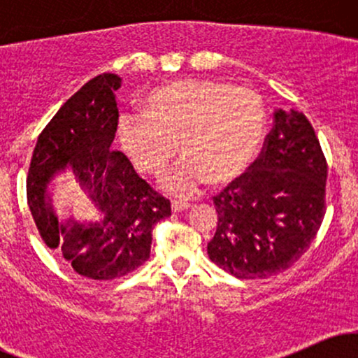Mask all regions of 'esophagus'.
<instances>
[{"label": "esophagus", "mask_w": 358, "mask_h": 358, "mask_svg": "<svg viewBox=\"0 0 358 358\" xmlns=\"http://www.w3.org/2000/svg\"><path fill=\"white\" fill-rule=\"evenodd\" d=\"M188 207H190V203L180 202V200H173V202H171V208H173V210H187Z\"/></svg>", "instance_id": "34e87169"}]
</instances>
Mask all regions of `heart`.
<instances>
[{"instance_id": "1", "label": "heart", "mask_w": 358, "mask_h": 358, "mask_svg": "<svg viewBox=\"0 0 358 358\" xmlns=\"http://www.w3.org/2000/svg\"><path fill=\"white\" fill-rule=\"evenodd\" d=\"M143 110L119 116V145L138 171L159 175L178 143L183 158L159 180L176 199H192L208 182L225 183L244 173L266 133L261 96L227 82H171L153 90Z\"/></svg>"}]
</instances>
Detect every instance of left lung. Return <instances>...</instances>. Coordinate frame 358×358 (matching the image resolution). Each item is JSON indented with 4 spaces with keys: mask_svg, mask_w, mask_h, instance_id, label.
<instances>
[{
    "mask_svg": "<svg viewBox=\"0 0 358 358\" xmlns=\"http://www.w3.org/2000/svg\"><path fill=\"white\" fill-rule=\"evenodd\" d=\"M327 171L305 114L278 109L259 158L213 196L219 222L207 245L210 261L239 279L291 268L323 222Z\"/></svg>",
    "mask_w": 358,
    "mask_h": 358,
    "instance_id": "1",
    "label": "left lung"
}]
</instances>
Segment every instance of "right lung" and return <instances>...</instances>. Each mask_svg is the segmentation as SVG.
<instances>
[{
	"label": "right lung",
	"instance_id": "add662e5",
	"mask_svg": "<svg viewBox=\"0 0 358 358\" xmlns=\"http://www.w3.org/2000/svg\"><path fill=\"white\" fill-rule=\"evenodd\" d=\"M119 87L116 73H102L82 85L40 133L27 176L28 207L45 245L77 274L96 281L126 276L145 264L153 227L171 215L170 200L139 178L121 151L110 150ZM65 166H73L83 189L105 213L101 222L58 224L44 188Z\"/></svg>",
	"mask_w": 358,
	"mask_h": 358
}]
</instances>
